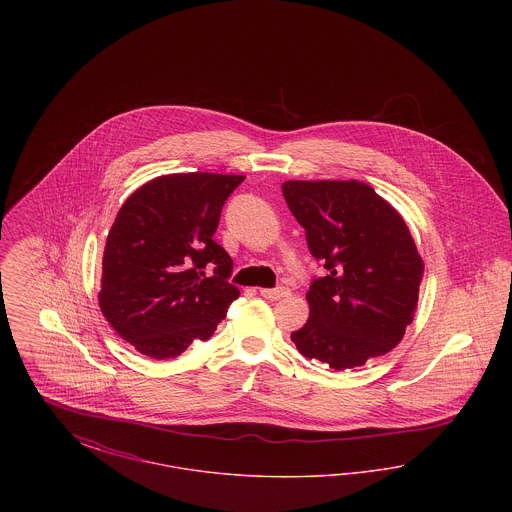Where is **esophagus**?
Wrapping results in <instances>:
<instances>
[{
	"mask_svg": "<svg viewBox=\"0 0 512 512\" xmlns=\"http://www.w3.org/2000/svg\"><path fill=\"white\" fill-rule=\"evenodd\" d=\"M286 293H288V290H286V288H282V286H278V288H265V290H261V295H263L265 299H270V301L282 299Z\"/></svg>",
	"mask_w": 512,
	"mask_h": 512,
	"instance_id": "esophagus-1",
	"label": "esophagus"
}]
</instances>
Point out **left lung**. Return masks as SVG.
Wrapping results in <instances>:
<instances>
[{"mask_svg": "<svg viewBox=\"0 0 512 512\" xmlns=\"http://www.w3.org/2000/svg\"><path fill=\"white\" fill-rule=\"evenodd\" d=\"M282 194L326 268L292 334L299 353L345 370L391 351L413 322L424 274L403 217L359 180H288Z\"/></svg>", "mask_w": 512, "mask_h": 512, "instance_id": "1", "label": "left lung"}]
</instances>
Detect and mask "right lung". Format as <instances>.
<instances>
[{
  "label": "right lung",
  "mask_w": 512,
  "mask_h": 512,
  "mask_svg": "<svg viewBox=\"0 0 512 512\" xmlns=\"http://www.w3.org/2000/svg\"><path fill=\"white\" fill-rule=\"evenodd\" d=\"M242 174L186 172L149 180L122 203L105 251L99 307L151 359L209 340L240 290L213 236Z\"/></svg>",
  "instance_id": "1"
}]
</instances>
